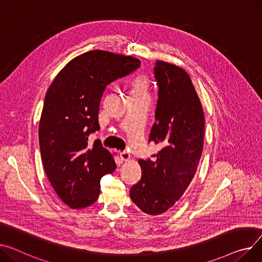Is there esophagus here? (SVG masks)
<instances>
[{
	"label": "esophagus",
	"mask_w": 262,
	"mask_h": 262,
	"mask_svg": "<svg viewBox=\"0 0 262 262\" xmlns=\"http://www.w3.org/2000/svg\"><path fill=\"white\" fill-rule=\"evenodd\" d=\"M120 158H121L122 161H127L130 158V155H129V152H127L125 150L124 151H121L120 152Z\"/></svg>",
	"instance_id": "obj_1"
}]
</instances>
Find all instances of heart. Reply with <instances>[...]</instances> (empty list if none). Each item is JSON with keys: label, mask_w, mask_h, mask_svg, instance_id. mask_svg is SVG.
<instances>
[{"label": "heart", "mask_w": 262, "mask_h": 262, "mask_svg": "<svg viewBox=\"0 0 262 262\" xmlns=\"http://www.w3.org/2000/svg\"><path fill=\"white\" fill-rule=\"evenodd\" d=\"M132 96L134 95H146L148 90V79L144 75H137L132 83Z\"/></svg>", "instance_id": "b5f03b06"}]
</instances>
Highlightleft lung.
<instances>
[{
    "instance_id": "8db88e82",
    "label": "left lung",
    "mask_w": 262,
    "mask_h": 262,
    "mask_svg": "<svg viewBox=\"0 0 262 262\" xmlns=\"http://www.w3.org/2000/svg\"><path fill=\"white\" fill-rule=\"evenodd\" d=\"M154 74L159 90L148 142L162 148L152 159L139 160L142 177L129 195L142 212L156 216L181 198L195 176L203 149L204 115L184 69L157 61Z\"/></svg>"
}]
</instances>
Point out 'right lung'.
<instances>
[{
  "mask_svg": "<svg viewBox=\"0 0 262 262\" xmlns=\"http://www.w3.org/2000/svg\"><path fill=\"white\" fill-rule=\"evenodd\" d=\"M140 60L92 50L67 63L46 93L39 125L42 163L61 200L72 208L90 206L100 195V180L117 165L99 140V106L106 86L140 67Z\"/></svg>",
  "mask_w": 262,
  "mask_h": 262,
  "instance_id": "add662e5",
  "label": "right lung"
}]
</instances>
